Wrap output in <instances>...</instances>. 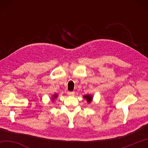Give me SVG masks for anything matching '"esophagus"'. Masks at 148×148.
<instances>
[{
    "mask_svg": "<svg viewBox=\"0 0 148 148\" xmlns=\"http://www.w3.org/2000/svg\"><path fill=\"white\" fill-rule=\"evenodd\" d=\"M67 94H68V95H69V96H74L75 92L74 91H68L67 92Z\"/></svg>",
    "mask_w": 148,
    "mask_h": 148,
    "instance_id": "esophagus-1",
    "label": "esophagus"
}]
</instances>
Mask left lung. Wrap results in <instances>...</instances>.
<instances>
[{
	"instance_id": "left-lung-1",
	"label": "left lung",
	"mask_w": 148,
	"mask_h": 148,
	"mask_svg": "<svg viewBox=\"0 0 148 148\" xmlns=\"http://www.w3.org/2000/svg\"><path fill=\"white\" fill-rule=\"evenodd\" d=\"M84 98L85 99H86L87 102H88L89 104L91 103L92 101V99H93V96L91 95H84Z\"/></svg>"
}]
</instances>
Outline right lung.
<instances>
[{
	"label": "right lung",
	"instance_id": "1",
	"mask_svg": "<svg viewBox=\"0 0 148 148\" xmlns=\"http://www.w3.org/2000/svg\"><path fill=\"white\" fill-rule=\"evenodd\" d=\"M57 97H58V95H57V94H54V95H53V96L51 97V100H52V101H53L54 100L56 99Z\"/></svg>",
	"mask_w": 148,
	"mask_h": 148
}]
</instances>
